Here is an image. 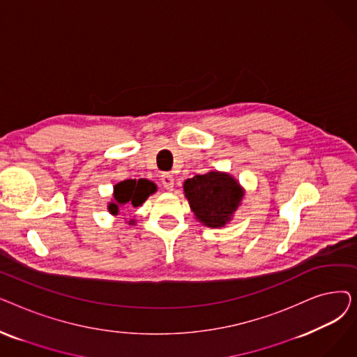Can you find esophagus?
<instances>
[{
	"label": "esophagus",
	"mask_w": 357,
	"mask_h": 357,
	"mask_svg": "<svg viewBox=\"0 0 357 357\" xmlns=\"http://www.w3.org/2000/svg\"><path fill=\"white\" fill-rule=\"evenodd\" d=\"M160 179H162V185H163V188H166L167 191H172V190H174V183H175V179H174V176H172L171 174H163Z\"/></svg>",
	"instance_id": "esophagus-1"
}]
</instances>
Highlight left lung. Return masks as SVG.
I'll use <instances>...</instances> for the list:
<instances>
[{
	"label": "left lung",
	"mask_w": 357,
	"mask_h": 357,
	"mask_svg": "<svg viewBox=\"0 0 357 357\" xmlns=\"http://www.w3.org/2000/svg\"><path fill=\"white\" fill-rule=\"evenodd\" d=\"M183 192L197 220L211 229L226 226L245 195L231 175L218 171L186 179Z\"/></svg>",
	"instance_id": "1"
}]
</instances>
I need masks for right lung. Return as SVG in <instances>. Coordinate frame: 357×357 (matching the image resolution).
Wrapping results in <instances>:
<instances>
[{"label":"right lung","instance_id":"right-lung-1","mask_svg":"<svg viewBox=\"0 0 357 357\" xmlns=\"http://www.w3.org/2000/svg\"><path fill=\"white\" fill-rule=\"evenodd\" d=\"M153 192H156V185L147 179L121 181L114 186V194H112V201L108 204V211L112 215H117L119 210L124 205L135 208L140 207Z\"/></svg>","mask_w":357,"mask_h":357}]
</instances>
